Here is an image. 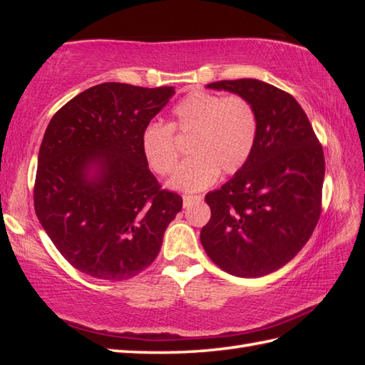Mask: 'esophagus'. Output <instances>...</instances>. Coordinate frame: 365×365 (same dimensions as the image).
<instances>
[{
  "label": "esophagus",
  "instance_id": "34e87169",
  "mask_svg": "<svg viewBox=\"0 0 365 365\" xmlns=\"http://www.w3.org/2000/svg\"><path fill=\"white\" fill-rule=\"evenodd\" d=\"M199 200H202V197L200 196H191V195H187L183 196V207H190L195 202H199Z\"/></svg>",
  "mask_w": 365,
  "mask_h": 365
}]
</instances>
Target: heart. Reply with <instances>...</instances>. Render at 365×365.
I'll return each mask as SVG.
<instances>
[{
    "label": "heart",
    "mask_w": 365,
    "mask_h": 365,
    "mask_svg": "<svg viewBox=\"0 0 365 365\" xmlns=\"http://www.w3.org/2000/svg\"><path fill=\"white\" fill-rule=\"evenodd\" d=\"M190 139L192 155L170 178L178 191H200L224 175H234L251 158L257 139V114L250 100L230 94L192 91L173 110L169 125L152 122L141 133V150L158 175L174 173L180 150L175 136Z\"/></svg>",
    "instance_id": "1"
}]
</instances>
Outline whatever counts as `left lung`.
Returning a JSON list of instances; mask_svg holds the SVG:
<instances>
[{
  "label": "left lung",
  "mask_w": 365,
  "mask_h": 365,
  "mask_svg": "<svg viewBox=\"0 0 365 365\" xmlns=\"http://www.w3.org/2000/svg\"><path fill=\"white\" fill-rule=\"evenodd\" d=\"M207 88L250 100L257 139L245 168L205 196L212 218L200 230V243L229 274L265 276L302 250L320 220L323 147L289 92L252 78Z\"/></svg>",
  "instance_id": "8db88e82"
}]
</instances>
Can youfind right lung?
Listing matches in <instances>:
<instances>
[{
	"label": "right lung",
	"instance_id": "right-lung-1",
	"mask_svg": "<svg viewBox=\"0 0 365 365\" xmlns=\"http://www.w3.org/2000/svg\"><path fill=\"white\" fill-rule=\"evenodd\" d=\"M173 86L102 83L53 115L37 158L34 208L46 235L81 273L125 281L157 259L182 210L141 150V133Z\"/></svg>",
	"mask_w": 365,
	"mask_h": 365
}]
</instances>
